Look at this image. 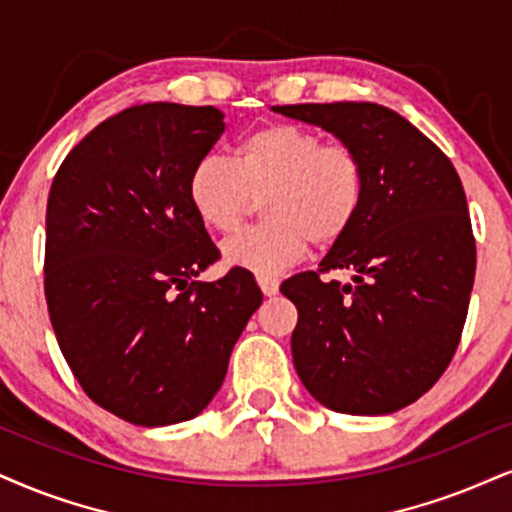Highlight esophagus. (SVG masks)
Returning <instances> with one entry per match:
<instances>
[{
    "instance_id": "obj_1",
    "label": "esophagus",
    "mask_w": 512,
    "mask_h": 512,
    "mask_svg": "<svg viewBox=\"0 0 512 512\" xmlns=\"http://www.w3.org/2000/svg\"><path fill=\"white\" fill-rule=\"evenodd\" d=\"M258 287H261V292L266 296H275L277 289H280V282L275 277H258Z\"/></svg>"
}]
</instances>
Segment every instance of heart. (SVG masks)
I'll list each match as a JSON object with an SVG mask.
<instances>
[{"mask_svg":"<svg viewBox=\"0 0 512 512\" xmlns=\"http://www.w3.org/2000/svg\"><path fill=\"white\" fill-rule=\"evenodd\" d=\"M189 204L208 227L232 232L263 197L266 223L225 239L223 258L258 277H277L311 242L346 235L365 199V166L346 144H323L292 123L263 125L235 149V163L204 156L187 182Z\"/></svg>","mask_w":512,"mask_h":512,"instance_id":"obj_1","label":"heart"}]
</instances>
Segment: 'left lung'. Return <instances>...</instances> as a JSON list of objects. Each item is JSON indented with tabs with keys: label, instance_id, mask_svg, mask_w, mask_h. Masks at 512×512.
<instances>
[{
	"label": "left lung",
	"instance_id": "8db88e82",
	"mask_svg": "<svg viewBox=\"0 0 512 512\" xmlns=\"http://www.w3.org/2000/svg\"><path fill=\"white\" fill-rule=\"evenodd\" d=\"M332 132L361 156V213L320 261L353 282L308 270L282 282L299 311L292 358L304 387L346 415H389L418 401L458 349L472 282L468 201L432 140L370 102L273 106Z\"/></svg>",
	"mask_w": 512,
	"mask_h": 512
}]
</instances>
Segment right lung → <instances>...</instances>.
Masks as SVG:
<instances>
[{"instance_id":"add662e5","label":"right lung","mask_w":512,"mask_h":512,"mask_svg":"<svg viewBox=\"0 0 512 512\" xmlns=\"http://www.w3.org/2000/svg\"><path fill=\"white\" fill-rule=\"evenodd\" d=\"M216 106L154 102L99 123L47 199L44 294L63 358L94 403L142 427L197 418L263 294L218 258L189 204L197 161L223 135Z\"/></svg>"}]
</instances>
